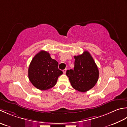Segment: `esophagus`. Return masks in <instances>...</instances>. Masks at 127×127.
Instances as JSON below:
<instances>
[{
  "label": "esophagus",
  "instance_id": "esophagus-1",
  "mask_svg": "<svg viewBox=\"0 0 127 127\" xmlns=\"http://www.w3.org/2000/svg\"><path fill=\"white\" fill-rule=\"evenodd\" d=\"M66 71H67V69H66V68H65V69H64V70H63V72H64V74H65V73H66Z\"/></svg>",
  "mask_w": 127,
  "mask_h": 127
}]
</instances>
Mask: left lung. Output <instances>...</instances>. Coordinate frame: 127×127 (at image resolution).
<instances>
[{
  "mask_svg": "<svg viewBox=\"0 0 127 127\" xmlns=\"http://www.w3.org/2000/svg\"><path fill=\"white\" fill-rule=\"evenodd\" d=\"M73 69L66 71L72 87L80 92H86L95 86L99 76V69L94 59L88 51L74 56Z\"/></svg>",
  "mask_w": 127,
  "mask_h": 127,
  "instance_id": "8db88e82",
  "label": "left lung"
}]
</instances>
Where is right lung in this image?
Segmentation results:
<instances>
[{
  "label": "right lung",
  "instance_id": "right-lung-1",
  "mask_svg": "<svg viewBox=\"0 0 127 127\" xmlns=\"http://www.w3.org/2000/svg\"><path fill=\"white\" fill-rule=\"evenodd\" d=\"M59 64L46 51L41 50L34 56L28 68V78L37 89L45 90L55 86L58 77L63 73Z\"/></svg>",
  "mask_w": 127,
  "mask_h": 127
}]
</instances>
